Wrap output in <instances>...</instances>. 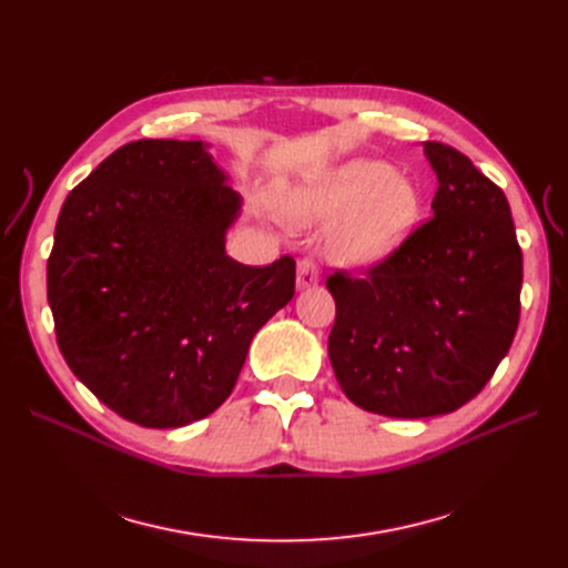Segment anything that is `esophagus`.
I'll return each instance as SVG.
<instances>
[{
    "label": "esophagus",
    "mask_w": 568,
    "mask_h": 568,
    "mask_svg": "<svg viewBox=\"0 0 568 568\" xmlns=\"http://www.w3.org/2000/svg\"><path fill=\"white\" fill-rule=\"evenodd\" d=\"M317 280H320V267H317V263L313 261L311 255L301 257V261H298V270H296V284H298V288L313 286V284H317Z\"/></svg>",
    "instance_id": "34e87169"
}]
</instances>
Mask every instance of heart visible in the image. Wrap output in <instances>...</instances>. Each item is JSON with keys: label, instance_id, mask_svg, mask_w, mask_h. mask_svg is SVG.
Masks as SVG:
<instances>
[{"label": "heart", "instance_id": "1", "mask_svg": "<svg viewBox=\"0 0 568 568\" xmlns=\"http://www.w3.org/2000/svg\"><path fill=\"white\" fill-rule=\"evenodd\" d=\"M422 215V194L379 161L343 163L294 199V220H338L326 242L336 263L372 267L398 251Z\"/></svg>", "mask_w": 568, "mask_h": 568}]
</instances>
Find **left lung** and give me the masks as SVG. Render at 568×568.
I'll use <instances>...</instances> for the list:
<instances>
[{"instance_id": "left-lung-1", "label": "left lung", "mask_w": 568, "mask_h": 568, "mask_svg": "<svg viewBox=\"0 0 568 568\" xmlns=\"http://www.w3.org/2000/svg\"><path fill=\"white\" fill-rule=\"evenodd\" d=\"M436 170L434 217L363 277L336 270L329 359L367 412L422 419L480 393L521 313L524 257L507 196L457 149L424 142Z\"/></svg>"}]
</instances>
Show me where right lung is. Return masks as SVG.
Listing matches in <instances>:
<instances>
[{
    "label": "right lung",
    "instance_id": "1",
    "mask_svg": "<svg viewBox=\"0 0 568 568\" xmlns=\"http://www.w3.org/2000/svg\"><path fill=\"white\" fill-rule=\"evenodd\" d=\"M201 142L136 140L57 220L47 301L68 367L120 417L178 428L230 398L251 341L296 291V261H232L242 199Z\"/></svg>",
    "mask_w": 568,
    "mask_h": 568
}]
</instances>
